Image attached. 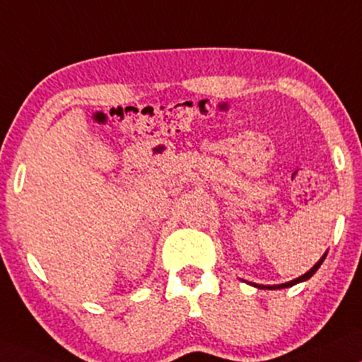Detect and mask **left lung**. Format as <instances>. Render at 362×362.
<instances>
[{"mask_svg": "<svg viewBox=\"0 0 362 362\" xmlns=\"http://www.w3.org/2000/svg\"><path fill=\"white\" fill-rule=\"evenodd\" d=\"M325 257H327V252L324 253L322 257H320V260L315 263L314 267H312V269L309 270V272H305L304 275H300V276H297V279H293V280H290V282H285V284H279V285H262V284H252V282H248L250 285H253V287H257V288H263V290H279V288H287V287H292V285H296V284H300V282H305V280H309L312 275L315 274V272L319 270V267L322 265V262L325 260Z\"/></svg>", "mask_w": 362, "mask_h": 362, "instance_id": "1", "label": "left lung"}]
</instances>
